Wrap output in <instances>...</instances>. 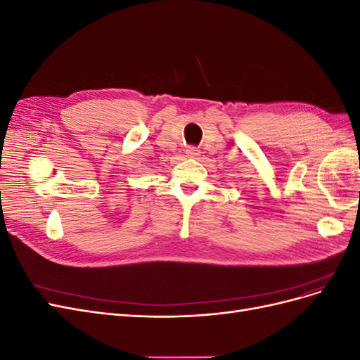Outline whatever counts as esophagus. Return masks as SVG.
<instances>
[{"mask_svg":"<svg viewBox=\"0 0 360 360\" xmlns=\"http://www.w3.org/2000/svg\"><path fill=\"white\" fill-rule=\"evenodd\" d=\"M186 156L192 158V159H197L200 156V150L195 148V147H188L186 148Z\"/></svg>","mask_w":360,"mask_h":360,"instance_id":"1","label":"esophagus"}]
</instances>
